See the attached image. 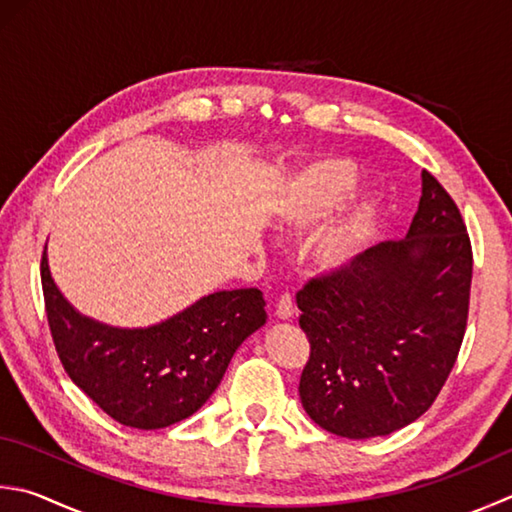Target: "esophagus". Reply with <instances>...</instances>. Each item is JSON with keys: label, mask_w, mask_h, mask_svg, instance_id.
<instances>
[{"label": "esophagus", "mask_w": 512, "mask_h": 512, "mask_svg": "<svg viewBox=\"0 0 512 512\" xmlns=\"http://www.w3.org/2000/svg\"><path fill=\"white\" fill-rule=\"evenodd\" d=\"M275 315H277L279 319H290V317L295 315L293 295H290V293H282V295H279L277 304H275Z\"/></svg>", "instance_id": "esophagus-1"}]
</instances>
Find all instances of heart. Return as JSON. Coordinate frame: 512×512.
I'll list each match as a JSON object with an SVG mask.
<instances>
[{"instance_id": "heart-1", "label": "heart", "mask_w": 512, "mask_h": 512, "mask_svg": "<svg viewBox=\"0 0 512 512\" xmlns=\"http://www.w3.org/2000/svg\"><path fill=\"white\" fill-rule=\"evenodd\" d=\"M357 170L344 157H324L308 164L288 184L277 202V217L286 226H308L335 210L353 193ZM368 215H355L322 237L317 248L319 262L328 268H342L355 262L368 237Z\"/></svg>"}]
</instances>
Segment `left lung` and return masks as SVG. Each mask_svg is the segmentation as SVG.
Listing matches in <instances>:
<instances>
[{
    "instance_id": "8db88e82",
    "label": "left lung",
    "mask_w": 512,
    "mask_h": 512,
    "mask_svg": "<svg viewBox=\"0 0 512 512\" xmlns=\"http://www.w3.org/2000/svg\"><path fill=\"white\" fill-rule=\"evenodd\" d=\"M473 246L462 213L428 170L399 242L308 279L297 293L310 355L299 397L339 437L390 435L433 406L464 342Z\"/></svg>"
}]
</instances>
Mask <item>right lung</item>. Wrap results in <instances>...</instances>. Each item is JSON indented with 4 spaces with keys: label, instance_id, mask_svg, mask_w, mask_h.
<instances>
[{
    "label": "right lung",
    "instance_id": "obj_1",
    "mask_svg": "<svg viewBox=\"0 0 512 512\" xmlns=\"http://www.w3.org/2000/svg\"><path fill=\"white\" fill-rule=\"evenodd\" d=\"M53 344L68 377L115 422L155 430L206 404L230 357L266 324L262 290H222L159 326L122 330L82 317L59 293L42 255Z\"/></svg>",
    "mask_w": 512,
    "mask_h": 512
}]
</instances>
